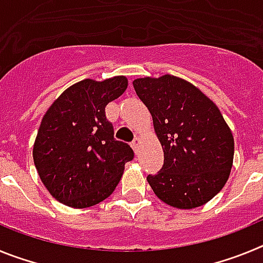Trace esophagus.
I'll use <instances>...</instances> for the list:
<instances>
[{
  "instance_id": "obj_1",
  "label": "esophagus",
  "mask_w": 263,
  "mask_h": 263,
  "mask_svg": "<svg viewBox=\"0 0 263 263\" xmlns=\"http://www.w3.org/2000/svg\"><path fill=\"white\" fill-rule=\"evenodd\" d=\"M139 145H141V138H139V137H136L133 142H132V147L134 148V152H138Z\"/></svg>"
}]
</instances>
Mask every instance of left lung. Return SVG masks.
<instances>
[{
  "label": "left lung",
  "mask_w": 263,
  "mask_h": 263,
  "mask_svg": "<svg viewBox=\"0 0 263 263\" xmlns=\"http://www.w3.org/2000/svg\"><path fill=\"white\" fill-rule=\"evenodd\" d=\"M134 89L153 117L163 166L147 182L168 205L192 210L215 197L233 166L234 139L210 97L173 75L141 78Z\"/></svg>",
  "instance_id": "obj_1"
}]
</instances>
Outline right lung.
Returning a JSON list of instances; mask_svg holds the SVG:
<instances>
[{
  "mask_svg": "<svg viewBox=\"0 0 263 263\" xmlns=\"http://www.w3.org/2000/svg\"><path fill=\"white\" fill-rule=\"evenodd\" d=\"M127 88L125 76L85 79L67 88L47 109L32 158L51 196L71 208H88L110 196L134 153L116 141L105 106Z\"/></svg>",
  "mask_w": 263,
  "mask_h": 263,
  "instance_id": "obj_1",
  "label": "right lung"
}]
</instances>
